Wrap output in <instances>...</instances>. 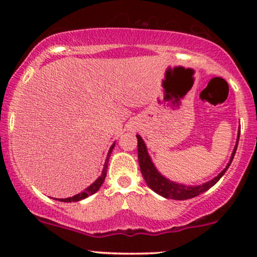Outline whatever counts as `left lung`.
I'll return each mask as SVG.
<instances>
[{
  "label": "left lung",
  "mask_w": 257,
  "mask_h": 257,
  "mask_svg": "<svg viewBox=\"0 0 257 257\" xmlns=\"http://www.w3.org/2000/svg\"><path fill=\"white\" fill-rule=\"evenodd\" d=\"M239 134H240V129L238 131L237 144H235L234 150H233L232 152L231 159H229L228 164H227L225 169H223L219 175L215 176L213 180H210V181L198 186H186L181 184H176V182L170 181V180L164 178L162 174H159L158 170L156 169V167L153 166L151 157H150L149 152H147L145 143H144V140L141 139L140 135H137L138 158H139V166H140L141 174H143L144 179H145L146 184L149 185V187L155 191L156 193H158L159 196L164 197V198H170V199H176V200L193 198V197L199 196L200 193L205 192V191H208L209 188L213 187V186L216 184L221 178H222L223 174L226 173V170L228 169L229 166H231L233 157H234L235 151H237L238 141H239Z\"/></svg>",
  "instance_id": "1"
}]
</instances>
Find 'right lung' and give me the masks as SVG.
Segmentation results:
<instances>
[{"instance_id":"right-lung-1","label":"right lung","mask_w":257,"mask_h":257,"mask_svg":"<svg viewBox=\"0 0 257 257\" xmlns=\"http://www.w3.org/2000/svg\"><path fill=\"white\" fill-rule=\"evenodd\" d=\"M113 147H114V144L110 147V151H108V153H107V157H106L105 166H104V169H102L101 175H100L99 178L96 179L95 181H94L93 184H91V185L89 186V187L85 188V190L83 191V192H81V193L76 194V196H73V197H70V198H63V199H57V200H60V202H65V203H70V202H78V200H82V199L87 198L88 196H91V194L95 193L96 191H98L99 188L101 187L102 182H104V180H105V178H106V172H107V163H108V158H110L111 152H112V150H113Z\"/></svg>"}]
</instances>
